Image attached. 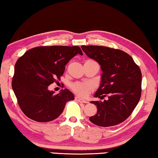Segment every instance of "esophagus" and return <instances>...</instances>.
Masks as SVG:
<instances>
[{
  "instance_id": "esophagus-1",
  "label": "esophagus",
  "mask_w": 158,
  "mask_h": 158,
  "mask_svg": "<svg viewBox=\"0 0 158 158\" xmlns=\"http://www.w3.org/2000/svg\"><path fill=\"white\" fill-rule=\"evenodd\" d=\"M75 98H76V101H77L78 102H81V103H87V101L86 100H85L84 98H82L81 97H79V96H76Z\"/></svg>"
}]
</instances>
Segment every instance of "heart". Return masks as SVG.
<instances>
[{
  "label": "heart",
  "instance_id": "b5f03b06",
  "mask_svg": "<svg viewBox=\"0 0 158 158\" xmlns=\"http://www.w3.org/2000/svg\"><path fill=\"white\" fill-rule=\"evenodd\" d=\"M71 89L80 95L84 96L92 88V85L87 82H77L71 85Z\"/></svg>",
  "mask_w": 158,
  "mask_h": 158
}]
</instances>
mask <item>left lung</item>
I'll return each instance as SVG.
<instances>
[{
  "label": "left lung",
  "mask_w": 158,
  "mask_h": 158,
  "mask_svg": "<svg viewBox=\"0 0 158 158\" xmlns=\"http://www.w3.org/2000/svg\"><path fill=\"white\" fill-rule=\"evenodd\" d=\"M88 57L98 62L103 71L101 83L95 97L103 101H92L97 107L89 117L96 126L118 125L128 118L139 101L142 73L131 55L119 49L101 46H82Z\"/></svg>",
  "instance_id": "obj_1"
}]
</instances>
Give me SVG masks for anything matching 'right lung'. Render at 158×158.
<instances>
[{
	"label": "right lung",
	"mask_w": 158,
	"mask_h": 158,
	"mask_svg": "<svg viewBox=\"0 0 158 158\" xmlns=\"http://www.w3.org/2000/svg\"><path fill=\"white\" fill-rule=\"evenodd\" d=\"M77 54L82 55L79 46H38L19 58L12 87L26 117L37 122L51 121L62 114L68 101L74 100L69 89L54 94L48 87L60 80L65 65Z\"/></svg>",
	"instance_id": "add662e5"
}]
</instances>
